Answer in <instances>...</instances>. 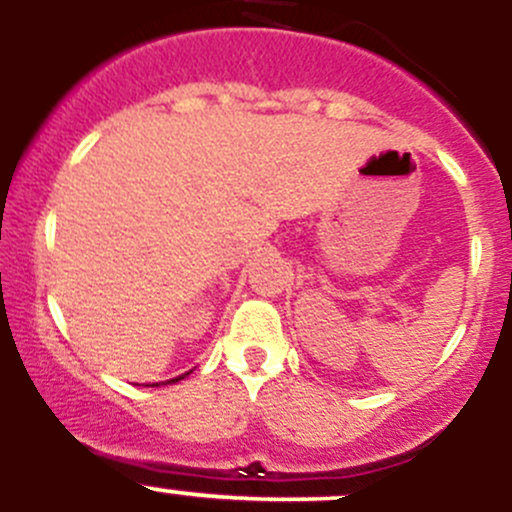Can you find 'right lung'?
I'll use <instances>...</instances> for the list:
<instances>
[{"mask_svg": "<svg viewBox=\"0 0 512 512\" xmlns=\"http://www.w3.org/2000/svg\"><path fill=\"white\" fill-rule=\"evenodd\" d=\"M182 377H185V375H180V377H175V380H170V382H177V380H182Z\"/></svg>", "mask_w": 512, "mask_h": 512, "instance_id": "right-lung-1", "label": "right lung"}]
</instances>
